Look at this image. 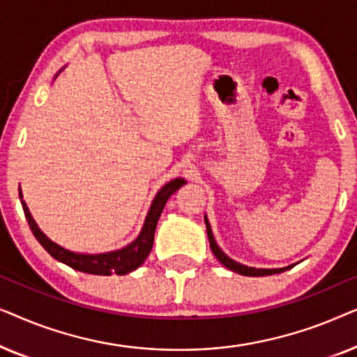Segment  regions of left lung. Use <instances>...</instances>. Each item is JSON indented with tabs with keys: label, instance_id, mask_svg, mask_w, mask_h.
I'll use <instances>...</instances> for the list:
<instances>
[{
	"label": "left lung",
	"instance_id": "8db88e82",
	"mask_svg": "<svg viewBox=\"0 0 357 357\" xmlns=\"http://www.w3.org/2000/svg\"><path fill=\"white\" fill-rule=\"evenodd\" d=\"M204 224H206L209 245H211V250L214 253V257H216L218 260L227 268V270H231L234 273H238V275H243V276H268V275H276V273H282V271L289 270V268L294 266V265H289V266H284V268H253V266L242 265V263H238L236 260H232L231 257H227L226 253H224L221 248H219L216 241H214L211 226H209V221H208L206 216H204Z\"/></svg>",
	"mask_w": 357,
	"mask_h": 357
}]
</instances>
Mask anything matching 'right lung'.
Instances as JSON below:
<instances>
[{
  "mask_svg": "<svg viewBox=\"0 0 357 357\" xmlns=\"http://www.w3.org/2000/svg\"><path fill=\"white\" fill-rule=\"evenodd\" d=\"M185 183H187V180L182 177L174 178L165 183L164 187L155 193L153 203H151L149 206V211L146 214L143 229H141L138 237H136L131 243H128V245H125L123 248H119V250H112V252H104V253H77L58 245L56 242H53L52 238H48L45 234H43L42 229L37 226L36 219L32 218L26 202L22 199L21 190H19V198H21L24 214H26V219L29 226H31L32 234L36 236L38 243H40V245L45 248V250L50 253L55 260L65 263V265L73 268V270L89 273V275L121 276V275H126V273H131L133 270H136V268H139L144 263L146 258H148L154 243V232L160 218V213H162L167 199L172 197L180 187H183Z\"/></svg>",
  "mask_w": 357,
  "mask_h": 357,
  "instance_id": "1",
  "label": "right lung"
}]
</instances>
